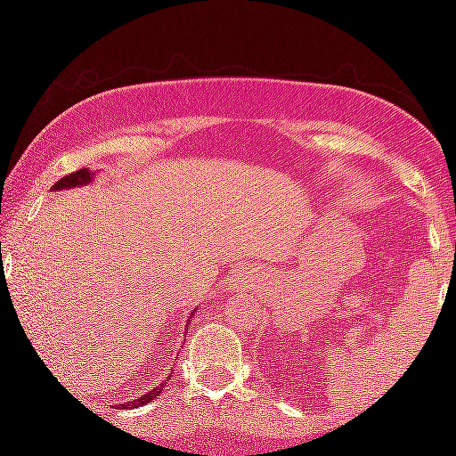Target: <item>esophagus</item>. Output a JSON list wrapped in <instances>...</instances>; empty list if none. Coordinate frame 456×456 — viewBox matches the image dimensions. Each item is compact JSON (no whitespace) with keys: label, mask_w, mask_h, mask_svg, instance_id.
Returning a JSON list of instances; mask_svg holds the SVG:
<instances>
[{"label":"esophagus","mask_w":456,"mask_h":456,"mask_svg":"<svg viewBox=\"0 0 456 456\" xmlns=\"http://www.w3.org/2000/svg\"><path fill=\"white\" fill-rule=\"evenodd\" d=\"M244 279H246V272H242V270H240V272H238V274H235V276H233V282H242Z\"/></svg>","instance_id":"obj_1"}]
</instances>
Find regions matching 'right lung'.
Masks as SVG:
<instances>
[{
  "mask_svg": "<svg viewBox=\"0 0 456 456\" xmlns=\"http://www.w3.org/2000/svg\"><path fill=\"white\" fill-rule=\"evenodd\" d=\"M92 177H94V174L90 169H78V171H72V174H68V175H64L61 177V180H57L53 186V191H61V188H72V186H86V184H90L92 182ZM188 322H191V319H188ZM171 379V375L169 378H167L165 381H162V384H159L156 386L154 390H150L148 395H143V396H139V399H134V401H130V403H118L119 407H141V405H145V403H151L156 399V396L160 395L162 392V388H165V384L167 381Z\"/></svg>",
  "mask_w": 456,
  "mask_h": 456,
  "instance_id": "right-lung-1",
  "label": "right lung"
}]
</instances>
